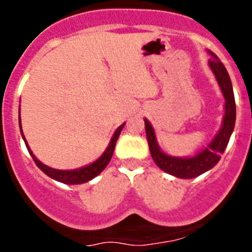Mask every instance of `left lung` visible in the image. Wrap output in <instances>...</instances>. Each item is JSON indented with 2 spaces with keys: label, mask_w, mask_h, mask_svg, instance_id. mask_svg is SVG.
<instances>
[{
  "label": "left lung",
  "mask_w": 252,
  "mask_h": 252,
  "mask_svg": "<svg viewBox=\"0 0 252 252\" xmlns=\"http://www.w3.org/2000/svg\"><path fill=\"white\" fill-rule=\"evenodd\" d=\"M209 54L212 57L208 62L209 66L212 69L218 86L221 88L222 94L224 97V116L222 127L220 128V131L215 136V139L211 141V144L194 157L175 158L166 155L165 153L160 150L153 126L145 119L146 137H148L149 149H150V154L155 164L168 174L182 178V179L195 178L208 171L209 169H212L221 159V154H223V151L226 150L227 144L230 141L231 133L235 127L236 103L230 75L227 73L223 64L220 62V59L213 54L212 51H209Z\"/></svg>",
  "instance_id": "1"
}]
</instances>
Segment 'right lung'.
Masks as SVG:
<instances>
[{
	"instance_id": "1",
	"label": "right lung",
	"mask_w": 252,
	"mask_h": 252,
	"mask_svg": "<svg viewBox=\"0 0 252 252\" xmlns=\"http://www.w3.org/2000/svg\"><path fill=\"white\" fill-rule=\"evenodd\" d=\"M20 120V130H21V135H22V139L25 141L26 144V148H28L29 153H30L31 158L34 159L35 164L37 165V168L40 169L41 171H44L48 177H50L51 179H55L58 182H62L64 184H82V183H86L88 180L93 179L94 177L102 173L103 169L108 165V162H110L111 158L113 155V151H115V146H116V141L119 139L120 133H121L122 128H124L125 124H122L117 130L115 131L113 133L112 139H111L110 144L107 146V149L104 150V153L102 154L101 157L98 159L95 160L94 162L90 164V165L83 166V168H79V169H75V170H58V169H53L50 166L45 165L43 162L40 161V160L36 159L32 151L30 150L28 145V141L25 140V136H24V132H22V128H21V119Z\"/></svg>"
}]
</instances>
